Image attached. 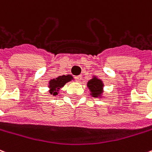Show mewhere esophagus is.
I'll return each instance as SVG.
<instances>
[{
  "mask_svg": "<svg viewBox=\"0 0 152 152\" xmlns=\"http://www.w3.org/2000/svg\"><path fill=\"white\" fill-rule=\"evenodd\" d=\"M75 79H76V81H80L81 80H82V76H76V77H75Z\"/></svg>",
  "mask_w": 152,
  "mask_h": 152,
  "instance_id": "1",
  "label": "esophagus"
}]
</instances>
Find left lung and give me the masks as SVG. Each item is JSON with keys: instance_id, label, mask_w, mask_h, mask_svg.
I'll return each mask as SVG.
<instances>
[{"instance_id": "8db88e82", "label": "left lung", "mask_w": 152, "mask_h": 152, "mask_svg": "<svg viewBox=\"0 0 152 152\" xmlns=\"http://www.w3.org/2000/svg\"><path fill=\"white\" fill-rule=\"evenodd\" d=\"M88 86L91 90L92 96H100L102 93V88H103V83L100 80H98L96 78L91 79V80L88 82Z\"/></svg>"}]
</instances>
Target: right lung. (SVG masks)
<instances>
[{"label": "right lung", "mask_w": 152, "mask_h": 152, "mask_svg": "<svg viewBox=\"0 0 152 152\" xmlns=\"http://www.w3.org/2000/svg\"><path fill=\"white\" fill-rule=\"evenodd\" d=\"M72 79V76L68 75V76H58L56 78L51 80L49 82V87H50V93L53 94L54 96L58 94L57 91H59V89L64 86V84L70 81Z\"/></svg>", "instance_id": "obj_1"}]
</instances>
